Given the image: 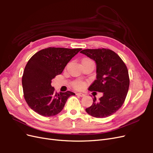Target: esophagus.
Returning <instances> with one entry per match:
<instances>
[{
	"label": "esophagus",
	"instance_id": "obj_1",
	"mask_svg": "<svg viewBox=\"0 0 153 153\" xmlns=\"http://www.w3.org/2000/svg\"><path fill=\"white\" fill-rule=\"evenodd\" d=\"M76 94L77 96H80V97H83V96H85V94H84L80 93V92H78V93H76Z\"/></svg>",
	"mask_w": 153,
	"mask_h": 153
}]
</instances>
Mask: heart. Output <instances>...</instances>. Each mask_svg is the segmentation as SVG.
Returning a JSON list of instances; mask_svg holds the SVG:
<instances>
[{
  "label": "heart",
  "mask_w": 153,
  "mask_h": 153,
  "mask_svg": "<svg viewBox=\"0 0 153 153\" xmlns=\"http://www.w3.org/2000/svg\"><path fill=\"white\" fill-rule=\"evenodd\" d=\"M87 62H91V63H94L92 59L89 58H84L82 60V63H87ZM86 82L84 81H82L80 80H74L71 83V86L74 88V89L76 90H82L84 89V88L86 86Z\"/></svg>",
  "instance_id": "obj_1"
}]
</instances>
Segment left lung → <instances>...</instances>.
Returning <instances> with one entry per match:
<instances>
[{
  "label": "left lung",
  "instance_id": "left-lung-1",
  "mask_svg": "<svg viewBox=\"0 0 153 153\" xmlns=\"http://www.w3.org/2000/svg\"><path fill=\"white\" fill-rule=\"evenodd\" d=\"M80 52L96 63V80L89 90L103 93L100 100L93 99L86 112L97 118L108 117L121 107L126 99L129 85L127 67L116 53L108 48L85 49Z\"/></svg>",
  "mask_w": 153,
  "mask_h": 153
}]
</instances>
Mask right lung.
I'll return each mask as SVG.
<instances>
[{
	"label": "right lung",
	"mask_w": 153,
	"mask_h": 153,
	"mask_svg": "<svg viewBox=\"0 0 153 153\" xmlns=\"http://www.w3.org/2000/svg\"><path fill=\"white\" fill-rule=\"evenodd\" d=\"M81 50L48 47L29 60L22 76V87L26 102L35 112L45 117L54 116L61 112L69 97L75 95L69 91L57 93L51 82Z\"/></svg>",
	"instance_id": "add662e5"
}]
</instances>
